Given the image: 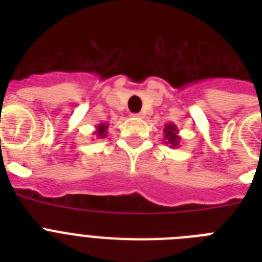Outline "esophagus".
<instances>
[{"mask_svg":"<svg viewBox=\"0 0 262 262\" xmlns=\"http://www.w3.org/2000/svg\"><path fill=\"white\" fill-rule=\"evenodd\" d=\"M133 117H136V118H141V117H143V114H133Z\"/></svg>","mask_w":262,"mask_h":262,"instance_id":"esophagus-1","label":"esophagus"}]
</instances>
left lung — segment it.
<instances>
[{"label":"left lung","instance_id":"8db88e82","mask_svg":"<svg viewBox=\"0 0 262 262\" xmlns=\"http://www.w3.org/2000/svg\"><path fill=\"white\" fill-rule=\"evenodd\" d=\"M164 133V143L167 144L168 147L178 148L181 143V136H179L178 127L175 123H166L163 129Z\"/></svg>","mask_w":262,"mask_h":262}]
</instances>
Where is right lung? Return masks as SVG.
I'll use <instances>...</instances> for the list:
<instances>
[{
  "mask_svg": "<svg viewBox=\"0 0 262 262\" xmlns=\"http://www.w3.org/2000/svg\"><path fill=\"white\" fill-rule=\"evenodd\" d=\"M107 129H108V125L106 122H102L96 125V129L92 135L96 137V139H106L107 137Z\"/></svg>",
  "mask_w": 262,
  "mask_h": 262,
  "instance_id": "obj_1",
  "label": "right lung"
}]
</instances>
